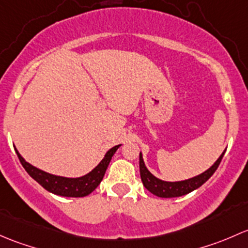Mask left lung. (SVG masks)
Segmentation results:
<instances>
[{"label":"left lung","instance_id":"left-lung-1","mask_svg":"<svg viewBox=\"0 0 248 248\" xmlns=\"http://www.w3.org/2000/svg\"><path fill=\"white\" fill-rule=\"evenodd\" d=\"M224 153H226V149H224V152L219 155V157L216 160L215 163H214L210 168H208L205 172L201 173V174L196 175V177L193 178H190V179L179 181H165L156 178L154 174H152L150 170L147 168V166H145L144 161H143L142 153H140V173H141L142 183L143 185H144V187L147 188L149 192L157 196V197L173 198L187 195V193L192 192V191L201 187V186L203 185L214 173H215L219 162H221L222 157H223Z\"/></svg>","mask_w":248,"mask_h":248}]
</instances>
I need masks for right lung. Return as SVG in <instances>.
I'll use <instances>...</instances> for the list:
<instances>
[{"mask_svg": "<svg viewBox=\"0 0 248 248\" xmlns=\"http://www.w3.org/2000/svg\"><path fill=\"white\" fill-rule=\"evenodd\" d=\"M122 144L114 145L111 149L107 150L105 156L98 163V166H95L87 174L78 178L61 177V175L51 174V173L39 170V168L34 167V166L27 162L21 156V154L17 152L16 148H14L17 154V157H19L20 162L24 166L26 172L48 192L53 193V195L62 196V197H86L89 193L93 192L98 187L99 184L101 183L112 156H113L114 153L117 152V149Z\"/></svg>", "mask_w": 248, "mask_h": 248, "instance_id": "right-lung-1", "label": "right lung"}]
</instances>
